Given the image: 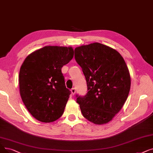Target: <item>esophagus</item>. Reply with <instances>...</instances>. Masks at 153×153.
<instances>
[{"label":"esophagus","mask_w":153,"mask_h":153,"mask_svg":"<svg viewBox=\"0 0 153 153\" xmlns=\"http://www.w3.org/2000/svg\"><path fill=\"white\" fill-rule=\"evenodd\" d=\"M71 93H72V95H74V94H76V89H75V88H72V89H71Z\"/></svg>","instance_id":"1"}]
</instances>
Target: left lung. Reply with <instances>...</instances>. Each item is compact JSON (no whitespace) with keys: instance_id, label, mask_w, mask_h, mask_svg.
Segmentation results:
<instances>
[{"instance_id":"1","label":"left lung","mask_w":153,"mask_h":153,"mask_svg":"<svg viewBox=\"0 0 153 153\" xmlns=\"http://www.w3.org/2000/svg\"><path fill=\"white\" fill-rule=\"evenodd\" d=\"M74 52L88 86L85 96H77L82 114L95 124H107L128 97L131 76L128 66L116 50L98 42L79 46Z\"/></svg>"}]
</instances>
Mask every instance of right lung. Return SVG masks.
Wrapping results in <instances>:
<instances>
[{
  "label": "right lung",
  "instance_id": "obj_1",
  "mask_svg": "<svg viewBox=\"0 0 153 153\" xmlns=\"http://www.w3.org/2000/svg\"><path fill=\"white\" fill-rule=\"evenodd\" d=\"M74 57L72 47L45 46L25 58L19 71V90L30 114L42 123L60 118L71 91L61 72Z\"/></svg>",
  "mask_w": 153,
  "mask_h": 153
}]
</instances>
